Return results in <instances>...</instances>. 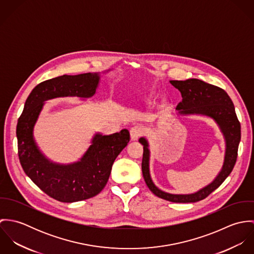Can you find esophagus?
Returning a JSON list of instances; mask_svg holds the SVG:
<instances>
[{
	"instance_id": "34e87169",
	"label": "esophagus",
	"mask_w": 254,
	"mask_h": 254,
	"mask_svg": "<svg viewBox=\"0 0 254 254\" xmlns=\"http://www.w3.org/2000/svg\"><path fill=\"white\" fill-rule=\"evenodd\" d=\"M142 135H143V128L140 125H134L130 129V136L132 141L138 140Z\"/></svg>"
}]
</instances>
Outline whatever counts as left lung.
Instances as JSON below:
<instances>
[{
	"label": "left lung",
	"instance_id": "left-lung-1",
	"mask_svg": "<svg viewBox=\"0 0 254 254\" xmlns=\"http://www.w3.org/2000/svg\"><path fill=\"white\" fill-rule=\"evenodd\" d=\"M170 83L181 92L182 102L176 108L179 113L202 114L216 121L226 141L224 164L215 180L198 191L190 194L168 193L159 190L151 181L148 168V145L145 138H141L139 142L144 145L142 160L143 176L148 189L160 198L179 203L196 202L207 197L232 172L238 157V148L241 141V123L237 117L231 98L223 89L199 79H188L185 81L172 80Z\"/></svg>",
	"mask_w": 254,
	"mask_h": 254
}]
</instances>
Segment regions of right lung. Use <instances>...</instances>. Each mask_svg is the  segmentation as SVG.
I'll list each match as a JSON object with an SVG mask.
<instances>
[{
    "instance_id": "obj_1",
    "label": "right lung",
    "mask_w": 254,
    "mask_h": 254,
    "mask_svg": "<svg viewBox=\"0 0 254 254\" xmlns=\"http://www.w3.org/2000/svg\"><path fill=\"white\" fill-rule=\"evenodd\" d=\"M100 81L98 73L63 75L46 80L32 90L16 126L17 148L25 174L49 196L62 202L88 199L109 181L112 164L130 141L127 129L109 136L97 134L80 161L62 165L48 160L33 139V128L44 102L59 97L90 98Z\"/></svg>"
}]
</instances>
